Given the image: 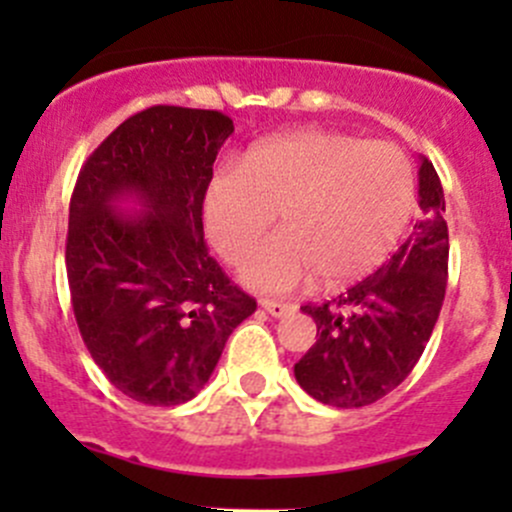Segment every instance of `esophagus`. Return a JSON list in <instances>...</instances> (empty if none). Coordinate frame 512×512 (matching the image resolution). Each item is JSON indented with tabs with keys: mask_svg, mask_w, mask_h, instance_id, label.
I'll return each mask as SVG.
<instances>
[{
	"mask_svg": "<svg viewBox=\"0 0 512 512\" xmlns=\"http://www.w3.org/2000/svg\"><path fill=\"white\" fill-rule=\"evenodd\" d=\"M260 307L265 309L267 314L272 317H287L289 312H294V304H285V302H272V299H262Z\"/></svg>",
	"mask_w": 512,
	"mask_h": 512,
	"instance_id": "34e87169",
	"label": "esophagus"
}]
</instances>
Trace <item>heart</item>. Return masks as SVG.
<instances>
[{
    "mask_svg": "<svg viewBox=\"0 0 512 512\" xmlns=\"http://www.w3.org/2000/svg\"><path fill=\"white\" fill-rule=\"evenodd\" d=\"M414 168L404 151L334 131L265 138L225 165L205 190V230L227 262H240L280 213V235L242 262L257 292L282 294L319 277L339 287L374 272L409 225Z\"/></svg>",
    "mask_w": 512,
    "mask_h": 512,
    "instance_id": "b5f03b06",
    "label": "heart"
}]
</instances>
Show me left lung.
I'll use <instances>...</instances> for the list:
<instances>
[{"mask_svg": "<svg viewBox=\"0 0 512 512\" xmlns=\"http://www.w3.org/2000/svg\"><path fill=\"white\" fill-rule=\"evenodd\" d=\"M423 218L409 240L359 285L324 304H304L317 342L294 364L312 399L359 409L394 391L416 361L441 314L448 277V225L441 180L431 160L418 165Z\"/></svg>", "mask_w": 512, "mask_h": 512, "instance_id": "8db88e82", "label": "left lung"}]
</instances>
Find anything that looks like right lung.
I'll list each match as a JSON object with an SVG mask.
<instances>
[{
    "label": "right lung",
    "mask_w": 512,
    "mask_h": 512,
    "mask_svg": "<svg viewBox=\"0 0 512 512\" xmlns=\"http://www.w3.org/2000/svg\"><path fill=\"white\" fill-rule=\"evenodd\" d=\"M232 131L218 111L151 106L126 118L76 180L66 237L76 324L106 379L141 404L193 399L257 309L203 240L205 190Z\"/></svg>",
    "instance_id": "obj_1"
}]
</instances>
